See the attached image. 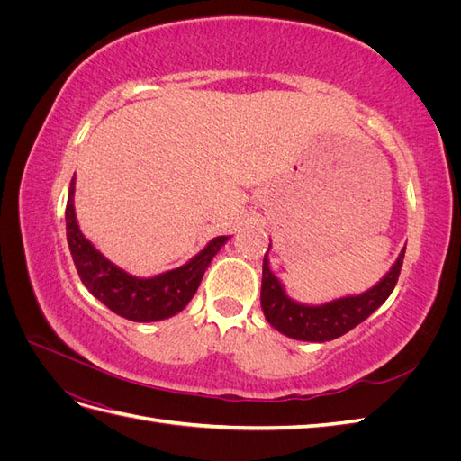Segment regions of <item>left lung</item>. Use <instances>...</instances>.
Masks as SVG:
<instances>
[{
    "label": "left lung",
    "instance_id": "left-lung-1",
    "mask_svg": "<svg viewBox=\"0 0 461 461\" xmlns=\"http://www.w3.org/2000/svg\"><path fill=\"white\" fill-rule=\"evenodd\" d=\"M402 249L393 269L386 273L383 281L364 292L359 296H348L329 302L325 305H302L292 302L278 283V278L271 273L267 254L263 258V278H261V308L265 319L278 332L286 334L290 339L308 340V342H327L339 339L348 330L357 327L366 321L379 305L393 294L398 283L400 269L403 263Z\"/></svg>",
    "mask_w": 461,
    "mask_h": 461
}]
</instances>
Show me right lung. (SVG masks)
<instances>
[{
  "instance_id": "1",
  "label": "right lung",
  "mask_w": 461,
  "mask_h": 461,
  "mask_svg": "<svg viewBox=\"0 0 461 461\" xmlns=\"http://www.w3.org/2000/svg\"><path fill=\"white\" fill-rule=\"evenodd\" d=\"M73 194L75 178L68 188L65 221L68 249H71L80 281L111 312L136 323L167 319L185 310V305L196 294L213 256L229 240V236H217L183 267L153 278H136L115 267L85 239L75 217Z\"/></svg>"
}]
</instances>
